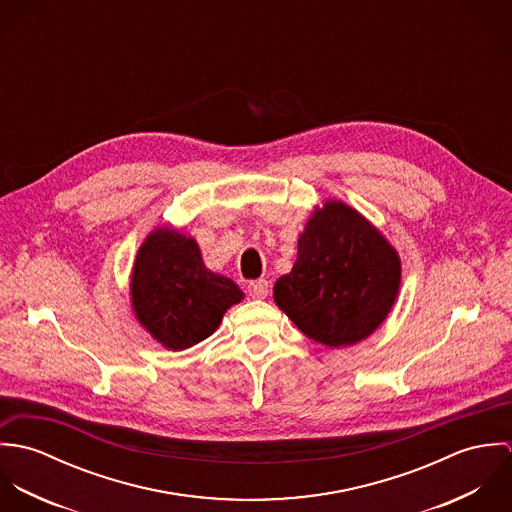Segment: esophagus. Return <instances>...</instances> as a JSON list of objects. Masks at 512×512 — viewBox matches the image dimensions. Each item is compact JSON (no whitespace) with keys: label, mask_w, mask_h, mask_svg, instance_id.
<instances>
[{"label":"esophagus","mask_w":512,"mask_h":512,"mask_svg":"<svg viewBox=\"0 0 512 512\" xmlns=\"http://www.w3.org/2000/svg\"><path fill=\"white\" fill-rule=\"evenodd\" d=\"M268 288H270L268 280H256V282L248 284V293L254 299H264L268 295Z\"/></svg>","instance_id":"34e87169"}]
</instances>
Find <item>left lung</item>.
<instances>
[{
  "mask_svg": "<svg viewBox=\"0 0 512 512\" xmlns=\"http://www.w3.org/2000/svg\"><path fill=\"white\" fill-rule=\"evenodd\" d=\"M400 282L402 262L386 236L351 205L327 199L305 222L292 272L278 278L274 301L303 335L339 349L384 323Z\"/></svg>",
  "mask_w": 512,
  "mask_h": 512,
  "instance_id": "obj_1",
  "label": "left lung"
}]
</instances>
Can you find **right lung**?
<instances>
[{
  "label": "right lung",
  "instance_id": "obj_1",
  "mask_svg": "<svg viewBox=\"0 0 512 512\" xmlns=\"http://www.w3.org/2000/svg\"><path fill=\"white\" fill-rule=\"evenodd\" d=\"M242 299L230 278L205 266L197 240L173 226L153 228L136 254L132 311L169 351H185L211 337L226 309Z\"/></svg>",
  "mask_w": 512,
  "mask_h": 512
}]
</instances>
